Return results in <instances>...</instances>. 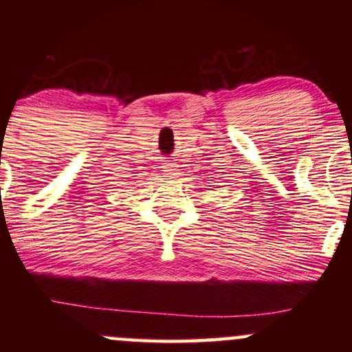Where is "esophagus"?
Returning <instances> with one entry per match:
<instances>
[{"label":"esophagus","instance_id":"34e87169","mask_svg":"<svg viewBox=\"0 0 352 352\" xmlns=\"http://www.w3.org/2000/svg\"><path fill=\"white\" fill-rule=\"evenodd\" d=\"M179 165L175 164H165L162 167V173L164 177H170V179H177V175H180L179 173Z\"/></svg>","mask_w":352,"mask_h":352}]
</instances>
